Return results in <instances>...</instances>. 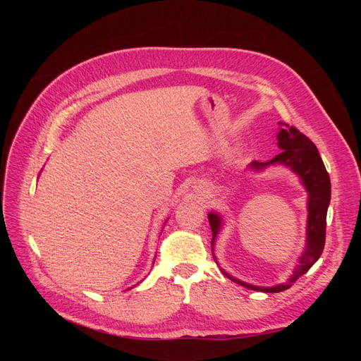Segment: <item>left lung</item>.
Here are the masks:
<instances>
[{
    "mask_svg": "<svg viewBox=\"0 0 361 361\" xmlns=\"http://www.w3.org/2000/svg\"><path fill=\"white\" fill-rule=\"evenodd\" d=\"M279 123L283 126L277 135L279 147L281 149V152L276 158H272L268 162L253 161L250 164V167L253 170H264L265 167L271 166V164H285L286 167H290L295 173L300 174L302 185L309 192L307 245H305L304 253L300 257V265L295 268L292 277L286 283H281V285H277V286H271V288L253 286L232 276H228L227 272L223 271V274L226 277L238 283V285H243L244 288L251 290L268 292V293H276V292H283L289 289L293 283L297 281L301 276H304L305 272L314 265V262L321 257L324 245H325L326 209H329L330 199H331L330 176L325 170L322 158L319 155L318 149H316V146L313 145V141L309 137H305L302 133H300L295 126H289L288 123H283V122H279ZM207 218H209V224L212 231L211 244L214 245L215 236L221 227V218L214 212L207 215Z\"/></svg>",
    "mask_w": 361,
    "mask_h": 361,
    "instance_id": "obj_1",
    "label": "left lung"
}]
</instances>
